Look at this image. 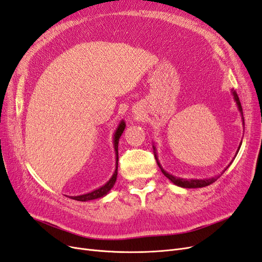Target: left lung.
Returning a JSON list of instances; mask_svg holds the SVG:
<instances>
[{
  "mask_svg": "<svg viewBox=\"0 0 262 262\" xmlns=\"http://www.w3.org/2000/svg\"><path fill=\"white\" fill-rule=\"evenodd\" d=\"M233 95H234V99L236 100V104L237 106H238V109L239 112L243 114V108H242V105H241V101H239V98H238V95H237V93L234 91L233 92ZM243 121H244V118H243ZM158 166H160V168L162 170V172L164 173V175L167 177L170 181H172L173 184L179 186V187H182V188H202V187H207L209 185H211L212 182H214L216 180V178H211V179H204V180H187V179H180V178H176L173 177L171 175H169L168 172H166L162 167L160 163L157 162Z\"/></svg>",
  "mask_w": 262,
  "mask_h": 262,
  "instance_id": "1",
  "label": "left lung"
}]
</instances>
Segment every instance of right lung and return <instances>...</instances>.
I'll list each match as a JSON object with an SVG mask.
<instances>
[{"instance_id": "1", "label": "right lung", "mask_w": 262, "mask_h": 262, "mask_svg": "<svg viewBox=\"0 0 262 262\" xmlns=\"http://www.w3.org/2000/svg\"><path fill=\"white\" fill-rule=\"evenodd\" d=\"M125 128V124L124 122H121L120 125L118 126L117 129V132L115 133V150H116V155H117V167H116V171L113 175V177L110 178V180L107 182V184L105 186H102L101 188L97 189V190H94L93 192H90V193H86V194H83V195H77V196H71L73 200H77V201H89V200H94V199H97V198H100V196H104L105 194H107V192L109 191L110 189H112L115 185L116 182V179H117V175H118V143H119V138L121 137V134L123 132Z\"/></svg>"}]
</instances>
